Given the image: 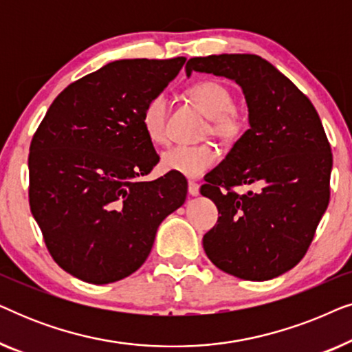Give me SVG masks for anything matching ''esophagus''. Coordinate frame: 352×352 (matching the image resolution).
I'll return each mask as SVG.
<instances>
[{"instance_id":"1","label":"esophagus","mask_w":352,"mask_h":352,"mask_svg":"<svg viewBox=\"0 0 352 352\" xmlns=\"http://www.w3.org/2000/svg\"><path fill=\"white\" fill-rule=\"evenodd\" d=\"M189 194H190L192 197H197V195L200 194V186L197 184V182L189 181Z\"/></svg>"}]
</instances>
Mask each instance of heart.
<instances>
[{
	"mask_svg": "<svg viewBox=\"0 0 352 352\" xmlns=\"http://www.w3.org/2000/svg\"><path fill=\"white\" fill-rule=\"evenodd\" d=\"M187 96L210 118L208 131L221 142L232 144L242 136L245 117L234 105V96L228 86L214 80H205L187 89ZM168 100L165 94H155L142 110V128L152 142L162 144L168 138ZM218 162V152L211 144L175 146L162 153L163 170L186 177H199Z\"/></svg>",
	"mask_w": 352,
	"mask_h": 352,
	"instance_id": "1",
	"label": "heart"
}]
</instances>
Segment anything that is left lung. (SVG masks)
<instances>
[{
  "instance_id": "left-lung-1",
  "label": "left lung",
  "mask_w": 352,
  "mask_h": 352,
  "mask_svg": "<svg viewBox=\"0 0 352 352\" xmlns=\"http://www.w3.org/2000/svg\"><path fill=\"white\" fill-rule=\"evenodd\" d=\"M186 72L234 80L248 105L250 129L200 189L221 214L204 235L206 256L243 280L280 276L305 256L329 206L333 158L319 113L259 56L194 57ZM237 185L255 190L237 195Z\"/></svg>"
}]
</instances>
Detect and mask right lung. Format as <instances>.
Instances as JSON below:
<instances>
[{
	"label": "right lung",
	"mask_w": 352,
	"mask_h": 352,
	"mask_svg": "<svg viewBox=\"0 0 352 352\" xmlns=\"http://www.w3.org/2000/svg\"><path fill=\"white\" fill-rule=\"evenodd\" d=\"M184 62H110L67 86L33 134L32 214L52 259L80 280L104 285L136 272L158 226L186 201L182 175L142 179L160 160L142 110Z\"/></svg>",
	"instance_id": "1"
}]
</instances>
